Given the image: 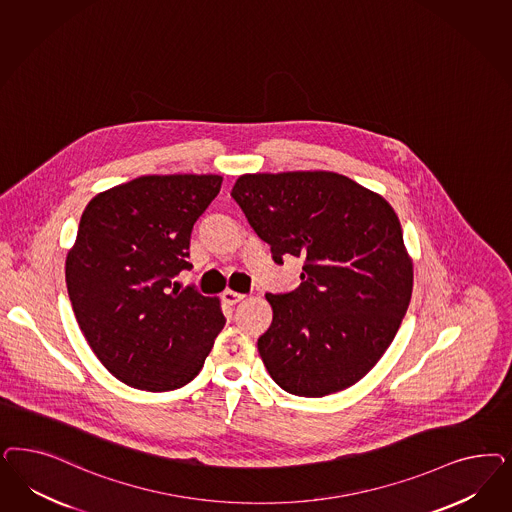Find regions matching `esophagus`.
<instances>
[{
  "instance_id": "34e87169",
  "label": "esophagus",
  "mask_w": 512,
  "mask_h": 512,
  "mask_svg": "<svg viewBox=\"0 0 512 512\" xmlns=\"http://www.w3.org/2000/svg\"><path fill=\"white\" fill-rule=\"evenodd\" d=\"M245 299V294H239V292H231V290H226L224 294H222V301L226 303V305H237L239 301H243Z\"/></svg>"
}]
</instances>
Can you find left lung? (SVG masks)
<instances>
[{"instance_id":"1","label":"left lung","mask_w":512,"mask_h":512,"mask_svg":"<svg viewBox=\"0 0 512 512\" xmlns=\"http://www.w3.org/2000/svg\"><path fill=\"white\" fill-rule=\"evenodd\" d=\"M231 198L275 264L303 258L301 284L267 294L273 322L258 339L282 390L341 392L394 341L413 294V264L388 201L330 171L239 177Z\"/></svg>"}]
</instances>
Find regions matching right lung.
Here are the masks:
<instances>
[{"label": "right lung", "mask_w": 512, "mask_h": 512, "mask_svg": "<svg viewBox=\"0 0 512 512\" xmlns=\"http://www.w3.org/2000/svg\"><path fill=\"white\" fill-rule=\"evenodd\" d=\"M220 175H149L92 199L66 262L67 294L99 362L132 388L196 379L226 318L215 297L173 279L190 271V235Z\"/></svg>", "instance_id": "1"}]
</instances>
